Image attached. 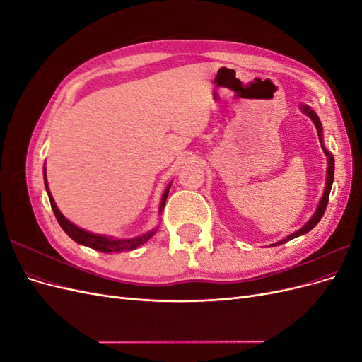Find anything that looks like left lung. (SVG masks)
<instances>
[{"mask_svg": "<svg viewBox=\"0 0 362 362\" xmlns=\"http://www.w3.org/2000/svg\"><path fill=\"white\" fill-rule=\"evenodd\" d=\"M300 108H302V112H303L305 115H308V116L311 117L313 122H314V125H315V128H317V134H319V139H320V145H322L325 156H326V158H327L326 185H325V192H323V196H322V199H320V202H319V206H317V210L314 211V214H313V217L310 218V221L306 222V223L299 229V231H296V233L287 235L286 238L281 240V242H278V243H275V245H272V246H278V245H282V243L288 242V240H293L294 237L303 235V234H306L308 231H311V229H313L317 223L320 222V218L323 217L325 210H326V206H327V201H329V193H331L332 182H334V168H335V164H334V156L331 154L329 151H326L325 146H323V128H322V124H320V119H319V116L315 115L314 110H311V108H310L308 105H303V104H302Z\"/></svg>", "mask_w": 362, "mask_h": 362, "instance_id": "left-lung-1", "label": "left lung"}]
</instances>
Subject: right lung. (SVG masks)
<instances>
[{"mask_svg": "<svg viewBox=\"0 0 362 362\" xmlns=\"http://www.w3.org/2000/svg\"><path fill=\"white\" fill-rule=\"evenodd\" d=\"M43 177H45V189H47V193H48V198H49V202H51V208L54 214H56V218L59 225L62 226V229L64 233H66L74 242L80 243L83 246H87V247H92L95 250H100V252H104V254H110V252H124V250H131V249H136L137 246L146 243L148 240L154 235L157 233V228L152 229V231L146 233V234H141L139 237H134V238H112V237H107V235H101V234H92V233H87L84 231V229L78 228L76 225H74L72 222H69L66 217H64L60 210L57 208L56 202H54L52 199V194L48 189V181H47V170L43 169ZM170 185L172 182L168 185L166 190H164L163 196H161V202H160V213L163 211L164 205H166V199H168V194H169V190H170Z\"/></svg>", "mask_w": 362, "mask_h": 362, "instance_id": "right-lung-1", "label": "right lung"}]
</instances>
